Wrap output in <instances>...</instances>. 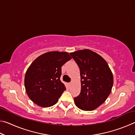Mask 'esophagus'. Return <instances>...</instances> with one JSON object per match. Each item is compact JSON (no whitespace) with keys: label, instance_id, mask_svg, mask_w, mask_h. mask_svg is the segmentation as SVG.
<instances>
[{"label":"esophagus","instance_id":"34e87169","mask_svg":"<svg viewBox=\"0 0 135 135\" xmlns=\"http://www.w3.org/2000/svg\"><path fill=\"white\" fill-rule=\"evenodd\" d=\"M71 84H72V83H71H71H69V86H70L71 85Z\"/></svg>","mask_w":135,"mask_h":135}]
</instances>
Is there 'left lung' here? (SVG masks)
Listing matches in <instances>:
<instances>
[{
	"label": "left lung",
	"mask_w": 135,
	"mask_h": 135,
	"mask_svg": "<svg viewBox=\"0 0 135 135\" xmlns=\"http://www.w3.org/2000/svg\"><path fill=\"white\" fill-rule=\"evenodd\" d=\"M70 54L80 71L81 91L74 98L75 104L82 110H94L111 92L113 73L106 61L91 50H79Z\"/></svg>",
	"instance_id": "1"
}]
</instances>
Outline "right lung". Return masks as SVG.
<instances>
[{
  "label": "right lung",
  "mask_w": 135,
  "mask_h": 135,
  "mask_svg": "<svg viewBox=\"0 0 135 135\" xmlns=\"http://www.w3.org/2000/svg\"><path fill=\"white\" fill-rule=\"evenodd\" d=\"M71 57L67 52H48L38 56L27 69L25 88L30 99L42 107L58 101L65 86L60 80L61 67Z\"/></svg>",
  "instance_id": "1"
}]
</instances>
